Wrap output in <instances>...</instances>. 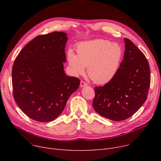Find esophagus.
<instances>
[{
  "instance_id": "esophagus-1",
  "label": "esophagus",
  "mask_w": 161,
  "mask_h": 161,
  "mask_svg": "<svg viewBox=\"0 0 161 161\" xmlns=\"http://www.w3.org/2000/svg\"><path fill=\"white\" fill-rule=\"evenodd\" d=\"M87 86V84L85 82H84L83 81H81V82H80V86L81 87H84V86Z\"/></svg>"
}]
</instances>
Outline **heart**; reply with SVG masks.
I'll use <instances>...</instances> for the list:
<instances>
[{
    "label": "heart",
    "instance_id": "1",
    "mask_svg": "<svg viewBox=\"0 0 161 161\" xmlns=\"http://www.w3.org/2000/svg\"><path fill=\"white\" fill-rule=\"evenodd\" d=\"M77 55L67 52V60L73 74L78 76L87 72L97 84L111 81L117 74L123 58V49L117 42L97 39L82 41L76 47Z\"/></svg>",
    "mask_w": 161,
    "mask_h": 161
}]
</instances>
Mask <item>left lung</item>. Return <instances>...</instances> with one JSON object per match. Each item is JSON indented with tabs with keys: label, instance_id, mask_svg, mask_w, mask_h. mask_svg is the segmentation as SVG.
Listing matches in <instances>:
<instances>
[{
	"label": "left lung",
	"instance_id": "8db88e82",
	"mask_svg": "<svg viewBox=\"0 0 161 161\" xmlns=\"http://www.w3.org/2000/svg\"><path fill=\"white\" fill-rule=\"evenodd\" d=\"M124 60L114 78L95 88L93 108L99 115L114 121L132 116L147 98L150 84L148 62L142 51L125 38Z\"/></svg>",
	"mask_w": 161,
	"mask_h": 161
}]
</instances>
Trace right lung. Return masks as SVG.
<instances>
[{
	"instance_id": "1",
	"label": "right lung",
	"mask_w": 161,
	"mask_h": 161,
	"mask_svg": "<svg viewBox=\"0 0 161 161\" xmlns=\"http://www.w3.org/2000/svg\"><path fill=\"white\" fill-rule=\"evenodd\" d=\"M68 37L63 32L39 36L16 58L12 69L14 100L32 120L48 122L63 111L80 81L64 69Z\"/></svg>"
}]
</instances>
